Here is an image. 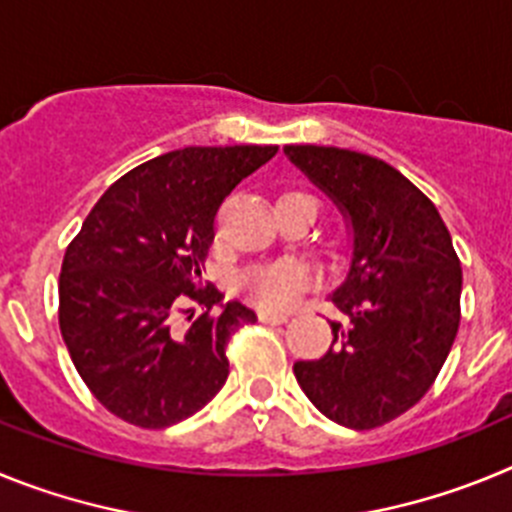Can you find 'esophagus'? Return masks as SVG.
Wrapping results in <instances>:
<instances>
[{"label": "esophagus", "mask_w": 512, "mask_h": 512, "mask_svg": "<svg viewBox=\"0 0 512 512\" xmlns=\"http://www.w3.org/2000/svg\"><path fill=\"white\" fill-rule=\"evenodd\" d=\"M259 320L266 325H282L287 323L289 315H282V312H269V310H259Z\"/></svg>", "instance_id": "1"}]
</instances>
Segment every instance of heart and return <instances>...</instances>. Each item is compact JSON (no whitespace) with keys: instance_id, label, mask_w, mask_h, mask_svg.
Instances as JSON below:
<instances>
[{"instance_id":"obj_1","label":"heart","mask_w":512,"mask_h":512,"mask_svg":"<svg viewBox=\"0 0 512 512\" xmlns=\"http://www.w3.org/2000/svg\"><path fill=\"white\" fill-rule=\"evenodd\" d=\"M312 282V271L305 261L277 259L253 264L238 279L243 295L264 310H287Z\"/></svg>"}]
</instances>
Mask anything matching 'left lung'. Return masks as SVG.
Here are the masks:
<instances>
[{"label":"left lung","instance_id":"obj_1","mask_svg":"<svg viewBox=\"0 0 512 512\" xmlns=\"http://www.w3.org/2000/svg\"><path fill=\"white\" fill-rule=\"evenodd\" d=\"M354 230L351 266L330 295L348 323L333 343L297 361L302 392L333 423L369 431L431 390L461 320V264L433 205L410 179L366 153L287 146Z\"/></svg>","mask_w":512,"mask_h":512}]
</instances>
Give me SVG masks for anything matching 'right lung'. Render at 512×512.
<instances>
[{"label": "right lung", "mask_w": 512, "mask_h": 512, "mask_svg": "<svg viewBox=\"0 0 512 512\" xmlns=\"http://www.w3.org/2000/svg\"><path fill=\"white\" fill-rule=\"evenodd\" d=\"M277 151L189 146L151 158L99 197L66 248L61 336L89 392L125 423L169 428L223 390L225 346L256 312L202 287V266L223 200ZM184 301L203 305L200 319Z\"/></svg>", "instance_id": "obj_1"}]
</instances>
